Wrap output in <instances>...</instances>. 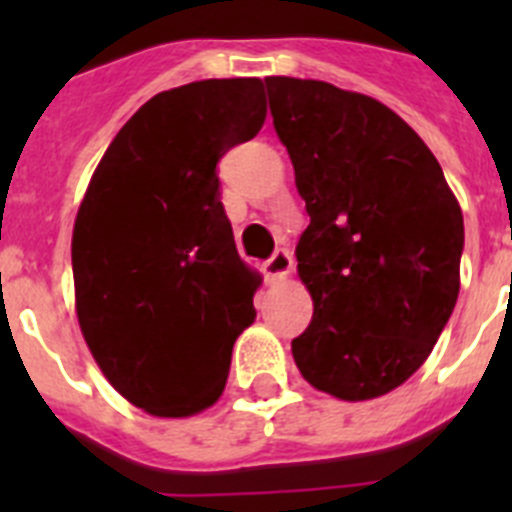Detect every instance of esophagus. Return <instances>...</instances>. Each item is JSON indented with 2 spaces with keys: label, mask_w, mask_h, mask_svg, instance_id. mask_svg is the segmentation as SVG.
Masks as SVG:
<instances>
[{
  "label": "esophagus",
  "mask_w": 512,
  "mask_h": 512,
  "mask_svg": "<svg viewBox=\"0 0 512 512\" xmlns=\"http://www.w3.org/2000/svg\"><path fill=\"white\" fill-rule=\"evenodd\" d=\"M292 266H295V261H292V253H289L287 248H277V251H274V256H271V259L264 264V274L269 282H279V279L289 277Z\"/></svg>",
  "instance_id": "obj_1"
}]
</instances>
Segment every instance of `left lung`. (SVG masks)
Here are the masks:
<instances>
[{
  "label": "left lung",
  "mask_w": 512,
  "mask_h": 512,
  "mask_svg": "<svg viewBox=\"0 0 512 512\" xmlns=\"http://www.w3.org/2000/svg\"><path fill=\"white\" fill-rule=\"evenodd\" d=\"M264 81L310 215L295 253L312 320L292 356L315 390L374 400L418 372L454 312L461 207L390 107L328 81Z\"/></svg>",
  "instance_id": "8db88e82"
}]
</instances>
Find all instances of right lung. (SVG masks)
Masks as SVG:
<instances>
[{
    "instance_id": "obj_1",
    "label": "right lung",
    "mask_w": 512,
    "mask_h": 512,
    "mask_svg": "<svg viewBox=\"0 0 512 512\" xmlns=\"http://www.w3.org/2000/svg\"><path fill=\"white\" fill-rule=\"evenodd\" d=\"M266 120L261 79H207L148 99L104 151L71 238L76 315L135 408L187 418L223 395L261 277L238 256L217 161Z\"/></svg>"
}]
</instances>
